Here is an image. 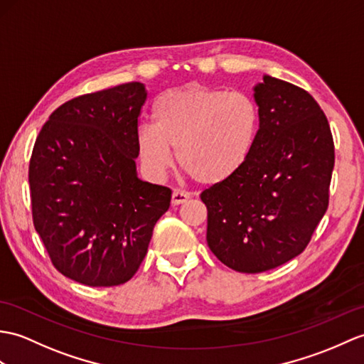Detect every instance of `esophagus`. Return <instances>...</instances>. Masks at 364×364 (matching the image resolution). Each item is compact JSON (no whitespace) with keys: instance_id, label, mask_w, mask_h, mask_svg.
I'll return each mask as SVG.
<instances>
[{"instance_id":"1","label":"esophagus","mask_w":364,"mask_h":364,"mask_svg":"<svg viewBox=\"0 0 364 364\" xmlns=\"http://www.w3.org/2000/svg\"><path fill=\"white\" fill-rule=\"evenodd\" d=\"M191 198V196L188 192H183V191H173L172 193V205L173 206H178V205H183V203H186Z\"/></svg>"}]
</instances>
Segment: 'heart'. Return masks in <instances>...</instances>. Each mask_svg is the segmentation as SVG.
I'll use <instances>...</instances> for the list:
<instances>
[{
	"mask_svg": "<svg viewBox=\"0 0 364 364\" xmlns=\"http://www.w3.org/2000/svg\"><path fill=\"white\" fill-rule=\"evenodd\" d=\"M155 125H141L138 147L151 171L172 164L200 184L222 183L247 161L259 132V109L240 91L188 85L163 92L154 105Z\"/></svg>",
	"mask_w": 364,
	"mask_h": 364,
	"instance_id": "b5f03b06",
	"label": "heart"
}]
</instances>
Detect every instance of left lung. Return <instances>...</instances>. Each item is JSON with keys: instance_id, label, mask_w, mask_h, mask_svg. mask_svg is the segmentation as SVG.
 <instances>
[{"instance_id": "left-lung-1", "label": "left lung", "mask_w": 364, "mask_h": 364, "mask_svg": "<svg viewBox=\"0 0 364 364\" xmlns=\"http://www.w3.org/2000/svg\"><path fill=\"white\" fill-rule=\"evenodd\" d=\"M259 132L231 178L201 192L208 247L239 273H262L307 248L328 206L331 125L306 90L264 75L255 87Z\"/></svg>"}]
</instances>
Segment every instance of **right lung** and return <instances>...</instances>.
I'll use <instances>...</instances> for the list:
<instances>
[{
  "label": "right lung",
  "mask_w": 364,
  "mask_h": 364,
  "mask_svg": "<svg viewBox=\"0 0 364 364\" xmlns=\"http://www.w3.org/2000/svg\"><path fill=\"white\" fill-rule=\"evenodd\" d=\"M146 99L139 82L74 97L54 109L33 144V226L53 265L83 285L130 281L171 206V189L136 176Z\"/></svg>",
  "instance_id": "add662e5"
}]
</instances>
